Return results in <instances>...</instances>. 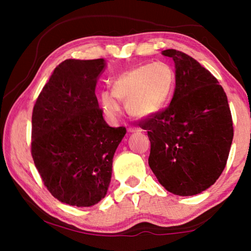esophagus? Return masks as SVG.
I'll return each mask as SVG.
<instances>
[{"label": "esophagus", "mask_w": 251, "mask_h": 251, "mask_svg": "<svg viewBox=\"0 0 251 251\" xmlns=\"http://www.w3.org/2000/svg\"><path fill=\"white\" fill-rule=\"evenodd\" d=\"M127 130L129 131V133H134V131H138V130H141L138 128V127H135V126H129L128 128H127Z\"/></svg>", "instance_id": "1"}]
</instances>
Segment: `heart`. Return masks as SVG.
Instances as JSON below:
<instances>
[{
	"label": "heart",
	"instance_id": "obj_1",
	"mask_svg": "<svg viewBox=\"0 0 251 251\" xmlns=\"http://www.w3.org/2000/svg\"><path fill=\"white\" fill-rule=\"evenodd\" d=\"M175 87V73L165 62L146 63L123 72L110 79L112 93L100 94V104L106 115L116 118L122 112L120 101L135 116H151L168 104Z\"/></svg>",
	"mask_w": 251,
	"mask_h": 251
}]
</instances>
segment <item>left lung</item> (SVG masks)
I'll return each mask as SVG.
<instances>
[{
  "instance_id": "1",
  "label": "left lung",
  "mask_w": 251,
  "mask_h": 251,
  "mask_svg": "<svg viewBox=\"0 0 251 251\" xmlns=\"http://www.w3.org/2000/svg\"><path fill=\"white\" fill-rule=\"evenodd\" d=\"M175 62L176 87L171 104L139 122L151 141L150 167L157 179L179 196L209 188L226 167L233 127L227 95L217 78L179 50H165Z\"/></svg>"
}]
</instances>
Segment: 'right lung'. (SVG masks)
I'll return each instance as SVG.
<instances>
[{
  "label": "right lung",
  "mask_w": 251,
  "mask_h": 251,
  "mask_svg": "<svg viewBox=\"0 0 251 251\" xmlns=\"http://www.w3.org/2000/svg\"><path fill=\"white\" fill-rule=\"evenodd\" d=\"M103 58L65 59L54 70L32 114L31 152L46 188L59 201L90 207L107 193L113 157L126 134L110 127L95 87Z\"/></svg>",
  "instance_id": "add662e5"
}]
</instances>
